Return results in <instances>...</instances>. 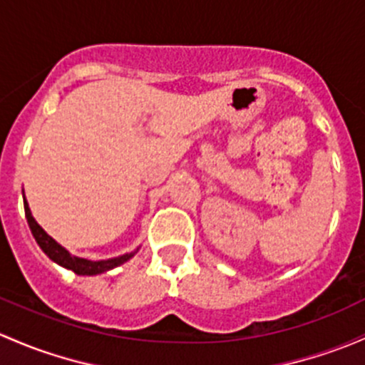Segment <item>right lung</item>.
<instances>
[{"mask_svg": "<svg viewBox=\"0 0 365 365\" xmlns=\"http://www.w3.org/2000/svg\"><path fill=\"white\" fill-rule=\"evenodd\" d=\"M24 212H26V218H28L31 232H33L34 240H36V243L40 245L41 250L47 253L48 259H52L53 262L59 264V266H63V267H66V269H71L75 274L94 276V274L106 273V271H110V269H113V267L120 266V264L128 262L134 253L138 252V250H134L131 253H124V255L113 257V259H106V260H87V259H82V257L71 255L66 248L61 247V245L57 243L53 237L48 236V234L40 227V224L34 220L33 215H31L29 205H28V201H26V197H24Z\"/></svg>", "mask_w": 365, "mask_h": 365, "instance_id": "1", "label": "right lung"}]
</instances>
